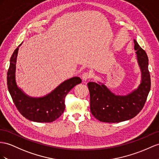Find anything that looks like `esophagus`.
Returning <instances> with one entry per match:
<instances>
[{"instance_id": "1", "label": "esophagus", "mask_w": 159, "mask_h": 159, "mask_svg": "<svg viewBox=\"0 0 159 159\" xmlns=\"http://www.w3.org/2000/svg\"><path fill=\"white\" fill-rule=\"evenodd\" d=\"M91 77V74L89 72H84L83 74L82 75V79H83V80H88V79H89Z\"/></svg>"}]
</instances>
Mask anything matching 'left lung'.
<instances>
[{"label":"left lung","instance_id":"8db88e82","mask_svg":"<svg viewBox=\"0 0 159 159\" xmlns=\"http://www.w3.org/2000/svg\"><path fill=\"white\" fill-rule=\"evenodd\" d=\"M134 50L142 72L141 83L137 89L125 96L116 95L103 84L89 82L90 109L92 115L103 122L118 123L133 118L142 110L150 90L148 58L146 52L134 39Z\"/></svg>","mask_w":159,"mask_h":159}]
</instances>
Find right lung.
Returning a JSON list of instances; mask_svg holds the SVG:
<instances>
[{
    "mask_svg": "<svg viewBox=\"0 0 159 159\" xmlns=\"http://www.w3.org/2000/svg\"><path fill=\"white\" fill-rule=\"evenodd\" d=\"M19 48L15 50L10 60L7 72V87L15 105L26 119L36 122H52L62 114L65 109V97L71 89L81 83L79 77L65 80L46 96L34 98L25 95L15 80L16 62Z\"/></svg>",
    "mask_w": 159,
    "mask_h": 159,
    "instance_id": "add662e5",
    "label": "right lung"
}]
</instances>
